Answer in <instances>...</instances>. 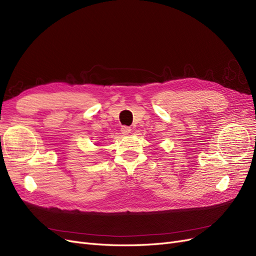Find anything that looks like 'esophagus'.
<instances>
[{"instance_id": "1", "label": "esophagus", "mask_w": 256, "mask_h": 256, "mask_svg": "<svg viewBox=\"0 0 256 256\" xmlns=\"http://www.w3.org/2000/svg\"><path fill=\"white\" fill-rule=\"evenodd\" d=\"M120 131H122V134L124 136H127V134H130L131 129H130L129 127L124 126V127H122V128H120Z\"/></svg>"}]
</instances>
